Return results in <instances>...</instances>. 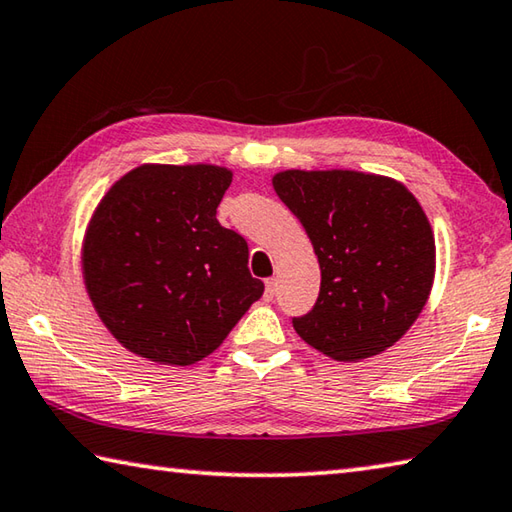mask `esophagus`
Wrapping results in <instances>:
<instances>
[{
	"mask_svg": "<svg viewBox=\"0 0 512 512\" xmlns=\"http://www.w3.org/2000/svg\"><path fill=\"white\" fill-rule=\"evenodd\" d=\"M275 288H277V282L275 280H266V291H264V300L271 302L275 297Z\"/></svg>",
	"mask_w": 512,
	"mask_h": 512,
	"instance_id": "esophagus-1",
	"label": "esophagus"
}]
</instances>
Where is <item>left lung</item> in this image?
<instances>
[{
  "instance_id": "8db88e82",
  "label": "left lung",
  "mask_w": 512,
  "mask_h": 512,
  "mask_svg": "<svg viewBox=\"0 0 512 512\" xmlns=\"http://www.w3.org/2000/svg\"><path fill=\"white\" fill-rule=\"evenodd\" d=\"M273 188L300 219L322 282L293 318L306 345L340 362L392 347L421 315L436 268L434 232L401 181L358 170H284Z\"/></svg>"
}]
</instances>
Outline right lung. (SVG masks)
I'll return each mask as SVG.
<instances>
[{
    "label": "right lung",
    "instance_id": "right-lung-1",
    "mask_svg": "<svg viewBox=\"0 0 512 512\" xmlns=\"http://www.w3.org/2000/svg\"><path fill=\"white\" fill-rule=\"evenodd\" d=\"M221 165L143 163L111 185L82 239V277L120 345L159 365H194L264 293L246 239L217 221Z\"/></svg>",
    "mask_w": 512,
    "mask_h": 512
}]
</instances>
